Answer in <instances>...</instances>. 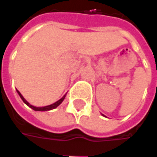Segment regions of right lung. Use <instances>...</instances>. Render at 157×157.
I'll use <instances>...</instances> for the list:
<instances>
[{
  "label": "right lung",
  "instance_id": "right-lung-1",
  "mask_svg": "<svg viewBox=\"0 0 157 157\" xmlns=\"http://www.w3.org/2000/svg\"><path fill=\"white\" fill-rule=\"evenodd\" d=\"M17 92H18V94H19L20 97L21 98V100L23 101V102H25L27 105L29 106V108H31L32 109H34V110L35 111H47V110H51V109H56L57 106H59L61 103H62V101H63V100H64V98H65V96H66V95H63L62 98L60 99L59 101H57L56 102H55V103H53V104H51V105H48V106H45V107H35V106H32L31 104H29L27 101L25 100L24 97L21 95V94L20 93L19 91L17 90Z\"/></svg>",
  "mask_w": 157,
  "mask_h": 157
}]
</instances>
